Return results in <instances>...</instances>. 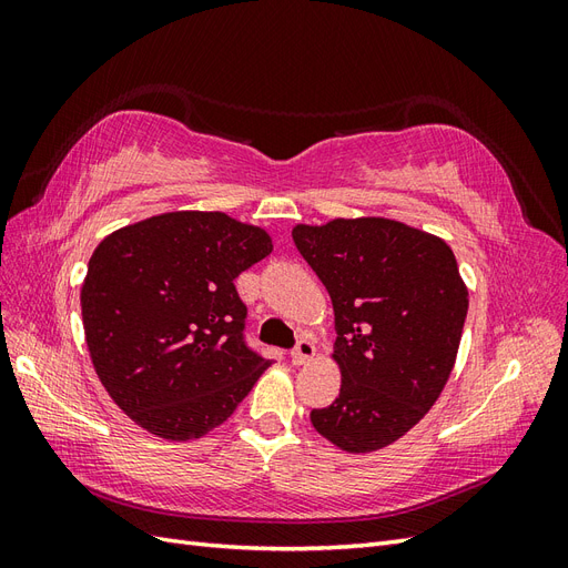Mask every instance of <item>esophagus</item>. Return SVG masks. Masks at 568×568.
<instances>
[{"label":"esophagus","instance_id":"34e87169","mask_svg":"<svg viewBox=\"0 0 568 568\" xmlns=\"http://www.w3.org/2000/svg\"><path fill=\"white\" fill-rule=\"evenodd\" d=\"M313 355H315V343L311 338H301L296 343V348L291 351V363H294V365H305Z\"/></svg>","mask_w":568,"mask_h":568}]
</instances>
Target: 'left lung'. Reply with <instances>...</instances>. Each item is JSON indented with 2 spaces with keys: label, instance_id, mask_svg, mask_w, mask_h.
I'll return each instance as SVG.
<instances>
[{
  "label": "left lung",
  "instance_id": "left-lung-1",
  "mask_svg": "<svg viewBox=\"0 0 568 568\" xmlns=\"http://www.w3.org/2000/svg\"><path fill=\"white\" fill-rule=\"evenodd\" d=\"M291 236L334 305L341 390L311 422L341 450H382L450 379L469 307L455 253L388 217H336L296 225Z\"/></svg>",
  "mask_w": 568,
  "mask_h": 568
}]
</instances>
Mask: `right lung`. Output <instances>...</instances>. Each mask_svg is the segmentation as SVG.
Returning a JSON list of instances; mask_svg holds the SVG:
<instances>
[{"mask_svg": "<svg viewBox=\"0 0 568 568\" xmlns=\"http://www.w3.org/2000/svg\"><path fill=\"white\" fill-rule=\"evenodd\" d=\"M270 253L263 227L217 211L153 215L94 248L80 291L84 338L134 424L194 440L232 417L270 367L246 346L234 280Z\"/></svg>", "mask_w": 568, "mask_h": 568, "instance_id": "obj_1", "label": "right lung"}]
</instances>
